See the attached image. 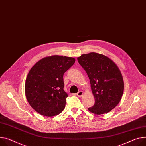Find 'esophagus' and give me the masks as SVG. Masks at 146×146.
<instances>
[{
    "label": "esophagus",
    "instance_id": "obj_1",
    "mask_svg": "<svg viewBox=\"0 0 146 146\" xmlns=\"http://www.w3.org/2000/svg\"><path fill=\"white\" fill-rule=\"evenodd\" d=\"M83 95V91H78V92H77V96L78 97H81Z\"/></svg>",
    "mask_w": 146,
    "mask_h": 146
}]
</instances>
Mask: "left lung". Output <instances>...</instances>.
<instances>
[{"mask_svg": "<svg viewBox=\"0 0 146 146\" xmlns=\"http://www.w3.org/2000/svg\"><path fill=\"white\" fill-rule=\"evenodd\" d=\"M77 60L89 77L95 98L94 105L88 111L96 115L110 112L120 102L124 90L117 66L108 57L95 52L83 54Z\"/></svg>", "mask_w": 146, "mask_h": 146, "instance_id": "1", "label": "left lung"}]
</instances>
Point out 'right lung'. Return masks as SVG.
<instances>
[{"label": "right lung", "mask_w": 146, "mask_h": 146, "mask_svg": "<svg viewBox=\"0 0 146 146\" xmlns=\"http://www.w3.org/2000/svg\"><path fill=\"white\" fill-rule=\"evenodd\" d=\"M72 57L54 55L37 62L26 78L25 93L31 107L45 116L61 113L68 94L64 91L63 74L74 64Z\"/></svg>", "instance_id": "obj_1"}]
</instances>
